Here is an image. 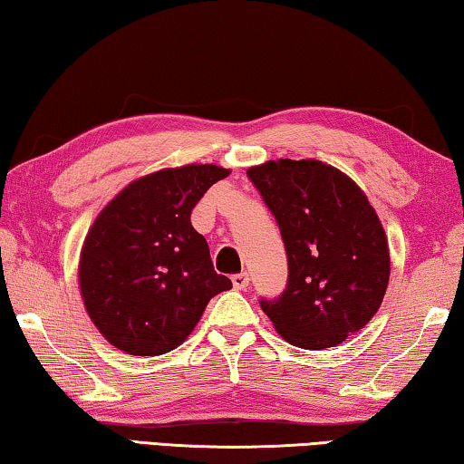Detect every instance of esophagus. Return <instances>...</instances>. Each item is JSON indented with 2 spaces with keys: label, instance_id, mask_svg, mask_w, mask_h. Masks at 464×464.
Listing matches in <instances>:
<instances>
[{
  "label": "esophagus",
  "instance_id": "1",
  "mask_svg": "<svg viewBox=\"0 0 464 464\" xmlns=\"http://www.w3.org/2000/svg\"><path fill=\"white\" fill-rule=\"evenodd\" d=\"M231 282L233 286L237 290H246L247 285H249V274L247 272H239V274H233L231 276Z\"/></svg>",
  "mask_w": 464,
  "mask_h": 464
}]
</instances>
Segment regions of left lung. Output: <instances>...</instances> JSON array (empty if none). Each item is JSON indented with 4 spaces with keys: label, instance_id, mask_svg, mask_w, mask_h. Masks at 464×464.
<instances>
[{
    "label": "left lung",
    "instance_id": "1",
    "mask_svg": "<svg viewBox=\"0 0 464 464\" xmlns=\"http://www.w3.org/2000/svg\"><path fill=\"white\" fill-rule=\"evenodd\" d=\"M276 218L288 260L286 288L260 307L286 342L304 350L342 343L379 311L389 285L387 235L356 182L315 160L249 168Z\"/></svg>",
    "mask_w": 464,
    "mask_h": 464
}]
</instances>
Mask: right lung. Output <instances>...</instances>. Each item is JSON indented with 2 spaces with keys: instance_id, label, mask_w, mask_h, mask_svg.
Returning a JSON list of instances; mask_svg holds the SVG:
<instances>
[{
  "instance_id": "add662e5",
  "label": "right lung",
  "mask_w": 464,
  "mask_h": 464,
  "mask_svg": "<svg viewBox=\"0 0 464 464\" xmlns=\"http://www.w3.org/2000/svg\"><path fill=\"white\" fill-rule=\"evenodd\" d=\"M229 169L204 163L145 176L102 210L85 237L80 286L100 334L132 356L178 348L231 280L215 272L192 208Z\"/></svg>"
}]
</instances>
